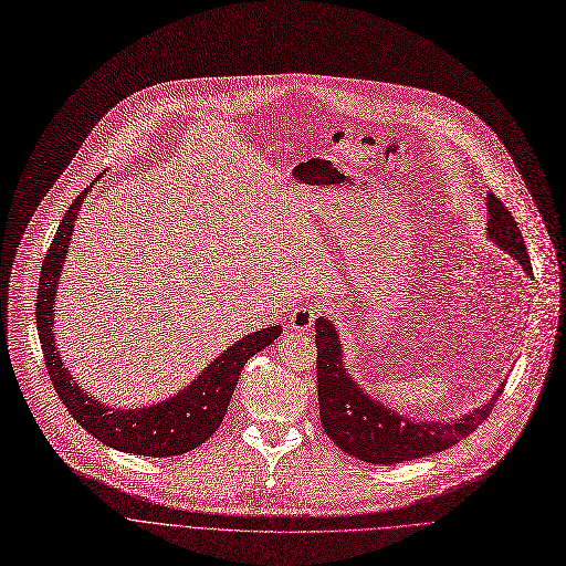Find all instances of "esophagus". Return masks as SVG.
Returning <instances> with one entry per match:
<instances>
[{"label": "esophagus", "mask_w": 566, "mask_h": 566, "mask_svg": "<svg viewBox=\"0 0 566 566\" xmlns=\"http://www.w3.org/2000/svg\"><path fill=\"white\" fill-rule=\"evenodd\" d=\"M317 308L315 306H297L290 315H287V322H290V329L294 332H308L313 327V322L317 317Z\"/></svg>", "instance_id": "1"}]
</instances>
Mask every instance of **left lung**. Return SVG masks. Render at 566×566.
Segmentation results:
<instances>
[{"mask_svg": "<svg viewBox=\"0 0 566 566\" xmlns=\"http://www.w3.org/2000/svg\"><path fill=\"white\" fill-rule=\"evenodd\" d=\"M486 209L489 239L514 258L530 279H534L525 241L514 217H511L502 200L493 193L486 196ZM315 332L317 398L322 428H325L327 438H332L338 449L366 463L394 465L402 461L423 459V455L459 444L491 415L497 396L504 389V385L497 387L491 400L459 419H410L387 408L380 398H373L361 389V385L355 382L353 373L345 368L343 343L329 317H317Z\"/></svg>", "mask_w": 566, "mask_h": 566, "instance_id": "left-lung-1", "label": "left lung"}]
</instances>
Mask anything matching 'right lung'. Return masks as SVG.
Returning <instances> with one entry per match:
<instances>
[{
  "mask_svg": "<svg viewBox=\"0 0 566 566\" xmlns=\"http://www.w3.org/2000/svg\"><path fill=\"white\" fill-rule=\"evenodd\" d=\"M90 193L92 186L85 188L66 209L62 226L57 228L55 241L48 249L41 269L36 294V327L48 375L73 419L103 444L126 453L154 455V459L186 453L217 433L226 417L232 391L239 382L241 368L260 349L274 343L283 329L279 325L266 327L262 332H253L234 340L191 385H186L175 396L156 402V406H103L101 400H96L90 391L80 387L73 375L66 370L55 343V332H52V327H55V300L60 276L64 272L66 253L71 249L75 221Z\"/></svg>",
  "mask_w": 566,
  "mask_h": 566,
  "instance_id": "add662e5",
  "label": "right lung"
}]
</instances>
